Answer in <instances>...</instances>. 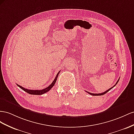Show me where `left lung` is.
I'll list each match as a JSON object with an SVG mask.
<instances>
[{
	"label": "left lung",
	"instance_id": "obj_1",
	"mask_svg": "<svg viewBox=\"0 0 134 134\" xmlns=\"http://www.w3.org/2000/svg\"><path fill=\"white\" fill-rule=\"evenodd\" d=\"M119 79H118V81H117V82L116 83V84H115V85H114L113 86H112V87H110V89H109L108 90H107V91H104V92H103V93H100V94H94V93H89V92H88V91H86V92L87 93H89V94H90V95H93V96H94V95H95V96H96V95H97V96H98V95H104V94H105V93H107L108 92V91H109L110 90H111L112 88H113V87H114V86H115L116 85V84L118 83V81H119Z\"/></svg>",
	"mask_w": 134,
	"mask_h": 134
}]
</instances>
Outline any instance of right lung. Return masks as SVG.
Wrapping results in <instances>:
<instances>
[{
    "label": "right lung",
    "instance_id": "obj_1",
    "mask_svg": "<svg viewBox=\"0 0 134 134\" xmlns=\"http://www.w3.org/2000/svg\"><path fill=\"white\" fill-rule=\"evenodd\" d=\"M59 72H60V71L59 72H58V74H57L54 80V81H53V82L51 84V85H49V86H48L47 87H46V88L43 89V90H29V89H27L24 88V87H22L21 86L18 85V84H17V85L18 87H20L21 89H22L23 90H24L25 91H26V93H29L30 94H32V95H42V94H44L45 93H47L48 91H49V90H50L52 88V87L54 85V84H55V82L57 81V78H58V75L59 74Z\"/></svg>",
    "mask_w": 134,
    "mask_h": 134
}]
</instances>
